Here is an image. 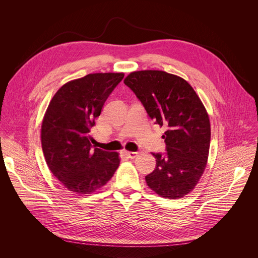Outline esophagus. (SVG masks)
I'll return each instance as SVG.
<instances>
[{
    "instance_id": "1",
    "label": "esophagus",
    "mask_w": 258,
    "mask_h": 258,
    "mask_svg": "<svg viewBox=\"0 0 258 258\" xmlns=\"http://www.w3.org/2000/svg\"><path fill=\"white\" fill-rule=\"evenodd\" d=\"M140 154V152H126V155L128 158H136L138 155Z\"/></svg>"
}]
</instances>
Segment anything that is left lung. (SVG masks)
<instances>
[{
  "mask_svg": "<svg viewBox=\"0 0 258 258\" xmlns=\"http://www.w3.org/2000/svg\"><path fill=\"white\" fill-rule=\"evenodd\" d=\"M124 84L155 123L165 125L166 153H152L155 169L145 179L159 196L181 198L204 172L210 146V122L194 89L183 79L161 70L134 71Z\"/></svg>",
  "mask_w": 258,
  "mask_h": 258,
  "instance_id": "8db88e82",
  "label": "left lung"
}]
</instances>
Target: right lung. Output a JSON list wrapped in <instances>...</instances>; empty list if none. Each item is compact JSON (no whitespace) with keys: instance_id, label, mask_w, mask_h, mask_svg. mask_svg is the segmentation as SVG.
<instances>
[{"instance_id":"1","label":"right lung","mask_w":258,"mask_h":258,"mask_svg":"<svg viewBox=\"0 0 258 258\" xmlns=\"http://www.w3.org/2000/svg\"><path fill=\"white\" fill-rule=\"evenodd\" d=\"M123 73H91L63 85L45 113L42 148L46 162L62 185L76 194H91L117 169V152L94 148L90 131Z\"/></svg>"}]
</instances>
